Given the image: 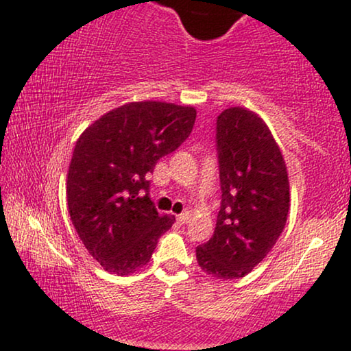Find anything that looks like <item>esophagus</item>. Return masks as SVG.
<instances>
[{
    "mask_svg": "<svg viewBox=\"0 0 351 351\" xmlns=\"http://www.w3.org/2000/svg\"><path fill=\"white\" fill-rule=\"evenodd\" d=\"M176 219H178V223H180V224H186V223H189V219H191V213H189V212H183V213H180L178 217H176Z\"/></svg>",
    "mask_w": 351,
    "mask_h": 351,
    "instance_id": "esophagus-1",
    "label": "esophagus"
}]
</instances>
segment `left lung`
<instances>
[{"instance_id": "8db88e82", "label": "left lung", "mask_w": 351, "mask_h": 351, "mask_svg": "<svg viewBox=\"0 0 351 351\" xmlns=\"http://www.w3.org/2000/svg\"><path fill=\"white\" fill-rule=\"evenodd\" d=\"M221 207L212 239L195 249L204 273L244 278L261 263L286 226L291 193L276 139L258 114L230 107L218 115Z\"/></svg>"}]
</instances>
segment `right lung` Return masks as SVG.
Returning a JSON list of instances; mask_svg holds the SVG:
<instances>
[{
    "instance_id": "add662e5",
    "label": "right lung",
    "mask_w": 351,
    "mask_h": 351,
    "mask_svg": "<svg viewBox=\"0 0 351 351\" xmlns=\"http://www.w3.org/2000/svg\"><path fill=\"white\" fill-rule=\"evenodd\" d=\"M195 115L191 106L128 102L78 138L67 173L69 213L83 245L107 273L128 276L141 269L175 223L154 207L147 175L189 136Z\"/></svg>"
}]
</instances>
